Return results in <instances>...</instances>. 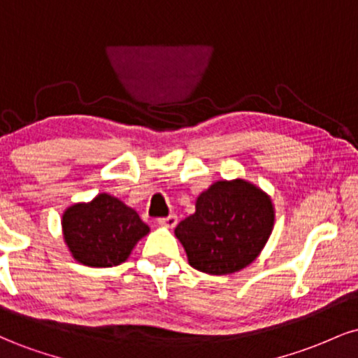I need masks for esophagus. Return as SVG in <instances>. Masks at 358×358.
I'll list each match as a JSON object with an SVG mask.
<instances>
[{
  "label": "esophagus",
  "mask_w": 358,
  "mask_h": 358,
  "mask_svg": "<svg viewBox=\"0 0 358 358\" xmlns=\"http://www.w3.org/2000/svg\"><path fill=\"white\" fill-rule=\"evenodd\" d=\"M158 224L162 225V227H166V229H173L176 224H178V217L175 215V213H171V215L168 217H163V219H158Z\"/></svg>",
  "instance_id": "1"
}]
</instances>
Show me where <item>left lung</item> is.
Wrapping results in <instances>:
<instances>
[{"mask_svg": "<svg viewBox=\"0 0 358 358\" xmlns=\"http://www.w3.org/2000/svg\"><path fill=\"white\" fill-rule=\"evenodd\" d=\"M274 227L271 196L254 183L220 180L196 199L195 213L175 229L188 264L224 276L248 268L264 249Z\"/></svg>", "mask_w": 358, "mask_h": 358, "instance_id": "obj_1", "label": "left lung"}]
</instances>
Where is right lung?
Here are the masks:
<instances>
[{"label": "right lung", "instance_id": "right-lung-1", "mask_svg": "<svg viewBox=\"0 0 358 358\" xmlns=\"http://www.w3.org/2000/svg\"><path fill=\"white\" fill-rule=\"evenodd\" d=\"M64 241L77 262L113 268L129 257L150 227L133 210L108 193L87 203H73L62 215Z\"/></svg>", "mask_w": 358, "mask_h": 358}]
</instances>
